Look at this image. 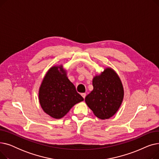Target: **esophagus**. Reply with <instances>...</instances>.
Instances as JSON below:
<instances>
[{
	"label": "esophagus",
	"instance_id": "obj_1",
	"mask_svg": "<svg viewBox=\"0 0 159 159\" xmlns=\"http://www.w3.org/2000/svg\"><path fill=\"white\" fill-rule=\"evenodd\" d=\"M81 95H82V97L84 98H85V97H86V94L85 93H81Z\"/></svg>",
	"mask_w": 159,
	"mask_h": 159
}]
</instances>
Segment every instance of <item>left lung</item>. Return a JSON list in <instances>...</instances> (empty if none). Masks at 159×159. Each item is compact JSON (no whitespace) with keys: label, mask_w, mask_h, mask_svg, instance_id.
Returning a JSON list of instances; mask_svg holds the SVG:
<instances>
[{"label":"left lung","mask_w":159,"mask_h":159,"mask_svg":"<svg viewBox=\"0 0 159 159\" xmlns=\"http://www.w3.org/2000/svg\"><path fill=\"white\" fill-rule=\"evenodd\" d=\"M93 89L85 101L94 115L101 119H107L118 111L124 98L121 80L116 72L107 68L93 79Z\"/></svg>","instance_id":"obj_1"}]
</instances>
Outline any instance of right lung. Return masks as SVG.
I'll return each mask as SVG.
<instances>
[{
  "label": "right lung",
  "instance_id": "right-lung-1",
  "mask_svg": "<svg viewBox=\"0 0 159 159\" xmlns=\"http://www.w3.org/2000/svg\"><path fill=\"white\" fill-rule=\"evenodd\" d=\"M39 102L44 111L54 119H61L83 97L68 79L62 66H53L40 85Z\"/></svg>",
  "mask_w": 159,
  "mask_h": 159
}]
</instances>
